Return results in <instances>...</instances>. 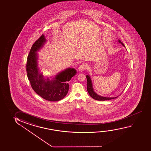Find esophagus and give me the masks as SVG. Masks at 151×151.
I'll return each mask as SVG.
<instances>
[{
  "mask_svg": "<svg viewBox=\"0 0 151 151\" xmlns=\"http://www.w3.org/2000/svg\"><path fill=\"white\" fill-rule=\"evenodd\" d=\"M87 69L86 65L85 64H82L80 65L79 67H78V71L80 72H82L83 71H84L85 69Z\"/></svg>",
  "mask_w": 151,
  "mask_h": 151,
  "instance_id": "obj_1",
  "label": "esophagus"
}]
</instances>
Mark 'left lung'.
Segmentation results:
<instances>
[{"instance_id":"8db88e82","label":"left lung","mask_w":151,"mask_h":151,"mask_svg":"<svg viewBox=\"0 0 151 151\" xmlns=\"http://www.w3.org/2000/svg\"><path fill=\"white\" fill-rule=\"evenodd\" d=\"M118 42L119 43H120L123 46L125 47L124 45L123 44V43L120 40H118ZM86 78L87 81V91H88L89 94L90 95V96L93 99L98 101L109 100L117 98V97H118V96H117V97H105L101 96L100 95H98L97 93H96V92L93 90L92 81H91L90 76L87 75Z\"/></svg>"}]
</instances>
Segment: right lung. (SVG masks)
I'll return each mask as SVG.
<instances>
[{
  "label": "right lung",
  "mask_w": 151,
  "mask_h": 151,
  "mask_svg": "<svg viewBox=\"0 0 151 151\" xmlns=\"http://www.w3.org/2000/svg\"><path fill=\"white\" fill-rule=\"evenodd\" d=\"M44 34L34 42L29 53L26 65L27 76L34 91L40 97L49 101H58L66 96L69 90L68 82L76 74L75 68H68L53 78L45 76L38 67L37 52L46 42Z\"/></svg>",
  "instance_id": "1"
}]
</instances>
